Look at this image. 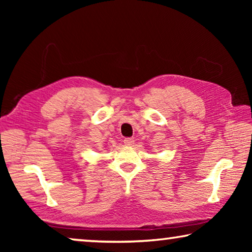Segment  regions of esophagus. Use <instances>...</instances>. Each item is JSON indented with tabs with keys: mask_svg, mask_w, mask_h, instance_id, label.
<instances>
[{
	"mask_svg": "<svg viewBox=\"0 0 252 252\" xmlns=\"http://www.w3.org/2000/svg\"><path fill=\"white\" fill-rule=\"evenodd\" d=\"M123 142H125L126 146H132V144L134 143V139L133 138H126L125 140H123Z\"/></svg>",
	"mask_w": 252,
	"mask_h": 252,
	"instance_id": "1",
	"label": "esophagus"
}]
</instances>
